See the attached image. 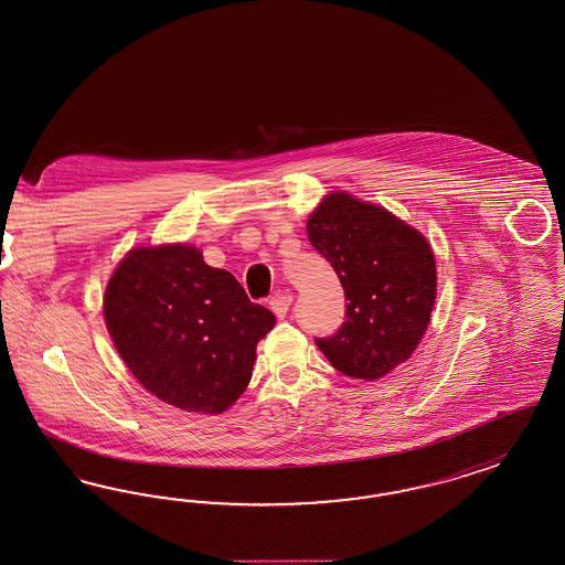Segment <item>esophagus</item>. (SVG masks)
Masks as SVG:
<instances>
[{
  "instance_id": "obj_1",
  "label": "esophagus",
  "mask_w": 565,
  "mask_h": 565,
  "mask_svg": "<svg viewBox=\"0 0 565 565\" xmlns=\"http://www.w3.org/2000/svg\"><path fill=\"white\" fill-rule=\"evenodd\" d=\"M292 305V296L290 294H275L271 300H269V307L277 317H286V312Z\"/></svg>"
}]
</instances>
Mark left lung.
<instances>
[{"instance_id": "8db88e82", "label": "left lung", "mask_w": 565, "mask_h": 565, "mask_svg": "<svg viewBox=\"0 0 565 565\" xmlns=\"http://www.w3.org/2000/svg\"><path fill=\"white\" fill-rule=\"evenodd\" d=\"M309 242L328 258L347 296V321L315 338L349 377L377 380L409 359L428 328L436 260L426 237L386 209L331 194L307 223Z\"/></svg>"}]
</instances>
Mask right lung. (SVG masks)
Instances as JSON below:
<instances>
[{"mask_svg": "<svg viewBox=\"0 0 565 565\" xmlns=\"http://www.w3.org/2000/svg\"><path fill=\"white\" fill-rule=\"evenodd\" d=\"M106 328L127 367L160 401L221 413L253 375L275 317L194 246L137 248L113 273Z\"/></svg>", "mask_w": 565, "mask_h": 565, "instance_id": "add662e5", "label": "right lung"}]
</instances>
